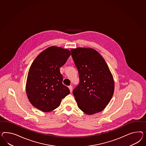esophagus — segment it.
Instances as JSON below:
<instances>
[{
	"mask_svg": "<svg viewBox=\"0 0 146 146\" xmlns=\"http://www.w3.org/2000/svg\"><path fill=\"white\" fill-rule=\"evenodd\" d=\"M68 88H69V89H70V92H72V89H73L72 86H70L68 87Z\"/></svg>",
	"mask_w": 146,
	"mask_h": 146,
	"instance_id": "esophagus-1",
	"label": "esophagus"
}]
</instances>
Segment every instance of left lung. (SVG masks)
Instances as JSON below:
<instances>
[{
    "label": "left lung",
    "instance_id": "8db88e82",
    "mask_svg": "<svg viewBox=\"0 0 146 146\" xmlns=\"http://www.w3.org/2000/svg\"><path fill=\"white\" fill-rule=\"evenodd\" d=\"M71 51L80 79L79 85L73 91L78 106L88 115L99 113L113 97V75L104 58L95 49L77 48Z\"/></svg>",
    "mask_w": 146,
    "mask_h": 146
}]
</instances>
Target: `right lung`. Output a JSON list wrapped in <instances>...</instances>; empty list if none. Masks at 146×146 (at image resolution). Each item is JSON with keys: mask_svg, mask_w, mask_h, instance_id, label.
Segmentation results:
<instances>
[{"mask_svg": "<svg viewBox=\"0 0 146 146\" xmlns=\"http://www.w3.org/2000/svg\"><path fill=\"white\" fill-rule=\"evenodd\" d=\"M71 55L67 49L51 46L34 60L28 72L26 92L32 105L43 112L54 110L70 94L59 68Z\"/></svg>", "mask_w": 146, "mask_h": 146, "instance_id": "add662e5", "label": "right lung"}]
</instances>
